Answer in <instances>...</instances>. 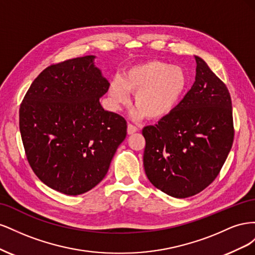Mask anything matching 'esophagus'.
Listing matches in <instances>:
<instances>
[{"label":"esophagus","instance_id":"1","mask_svg":"<svg viewBox=\"0 0 255 255\" xmlns=\"http://www.w3.org/2000/svg\"><path fill=\"white\" fill-rule=\"evenodd\" d=\"M137 130H138V128H137L135 126H133V125H130V123H128V135H132V134L136 133Z\"/></svg>","mask_w":255,"mask_h":255}]
</instances>
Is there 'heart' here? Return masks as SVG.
I'll use <instances>...</instances> for the list:
<instances>
[{"instance_id":"1","label":"heart","mask_w":255,"mask_h":255,"mask_svg":"<svg viewBox=\"0 0 255 255\" xmlns=\"http://www.w3.org/2000/svg\"><path fill=\"white\" fill-rule=\"evenodd\" d=\"M188 86V75L180 66L165 61L149 60L128 68L121 79H114L109 95L119 107L129 102V92L135 94V118H164L179 105Z\"/></svg>"}]
</instances>
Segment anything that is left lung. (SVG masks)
I'll return each mask as SVG.
<instances>
[{"label": "left lung", "instance_id": "8db88e82", "mask_svg": "<svg viewBox=\"0 0 255 255\" xmlns=\"http://www.w3.org/2000/svg\"><path fill=\"white\" fill-rule=\"evenodd\" d=\"M195 58L190 90L171 114L142 129L146 176L180 199L199 194L217 177L234 139L230 92L201 57Z\"/></svg>", "mask_w": 255, "mask_h": 255}]
</instances>
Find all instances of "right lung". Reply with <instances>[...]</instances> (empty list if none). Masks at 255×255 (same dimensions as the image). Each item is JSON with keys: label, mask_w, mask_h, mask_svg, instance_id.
Returning <instances> with one entry per match:
<instances>
[{"label": "right lung", "mask_w": 255, "mask_h": 255, "mask_svg": "<svg viewBox=\"0 0 255 255\" xmlns=\"http://www.w3.org/2000/svg\"><path fill=\"white\" fill-rule=\"evenodd\" d=\"M88 55L51 65L23 99L19 126L28 164L50 188L78 196L106 175L127 121L100 104L110 83Z\"/></svg>", "instance_id": "1"}]
</instances>
